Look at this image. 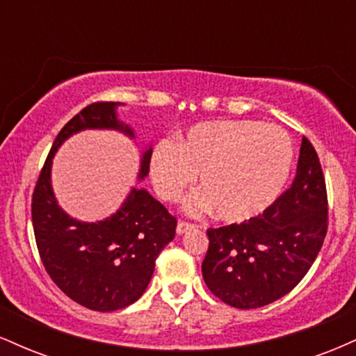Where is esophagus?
I'll list each match as a JSON object with an SVG mask.
<instances>
[{"mask_svg":"<svg viewBox=\"0 0 356 356\" xmlns=\"http://www.w3.org/2000/svg\"><path fill=\"white\" fill-rule=\"evenodd\" d=\"M192 227H194V224H192V222H187V220H179V222H177V234H184V232L192 229Z\"/></svg>","mask_w":356,"mask_h":356,"instance_id":"34e87169","label":"esophagus"}]
</instances>
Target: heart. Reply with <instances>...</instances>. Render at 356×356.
Here are the masks:
<instances>
[{"label": "heart", "mask_w": 356, "mask_h": 356, "mask_svg": "<svg viewBox=\"0 0 356 356\" xmlns=\"http://www.w3.org/2000/svg\"><path fill=\"white\" fill-rule=\"evenodd\" d=\"M291 161V140L281 127L211 120L191 127L175 144L159 142L150 155V177L165 202H177L199 174L202 192L192 195L187 209L214 207L222 220L244 222L276 201Z\"/></svg>", "instance_id": "obj_1"}]
</instances>
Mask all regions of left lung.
Listing matches in <instances>:
<instances>
[{"mask_svg": "<svg viewBox=\"0 0 356 356\" xmlns=\"http://www.w3.org/2000/svg\"><path fill=\"white\" fill-rule=\"evenodd\" d=\"M328 231V194L316 150L303 137L296 175L263 214L209 227L202 276L212 295L239 309L288 295L316 259Z\"/></svg>", "mask_w": 356, "mask_h": 356, "instance_id": "obj_1", "label": "left lung"}]
</instances>
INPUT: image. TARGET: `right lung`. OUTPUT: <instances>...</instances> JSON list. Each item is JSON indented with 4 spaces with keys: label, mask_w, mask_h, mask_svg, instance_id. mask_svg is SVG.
Masks as SVG:
<instances>
[{
    "label": "right lung",
    "mask_w": 356,
    "mask_h": 356,
    "mask_svg": "<svg viewBox=\"0 0 356 356\" xmlns=\"http://www.w3.org/2000/svg\"><path fill=\"white\" fill-rule=\"evenodd\" d=\"M115 105L93 102L65 124L31 195L35 241L44 269L70 300L93 312H115L136 303L177 227V219L144 189H134L120 211L100 222L72 219L56 204L50 169L65 138L83 129H117L134 136L117 120ZM150 155L152 150L144 154L140 177L149 172Z\"/></svg>",
    "instance_id": "add662e5"
}]
</instances>
